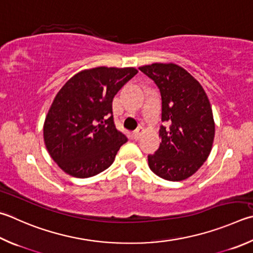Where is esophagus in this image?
I'll return each instance as SVG.
<instances>
[{
    "mask_svg": "<svg viewBox=\"0 0 253 253\" xmlns=\"http://www.w3.org/2000/svg\"><path fill=\"white\" fill-rule=\"evenodd\" d=\"M142 132H144V128L142 127H138L137 129L134 131V134H132V136H134L135 139H139L140 136L142 135Z\"/></svg>",
    "mask_w": 253,
    "mask_h": 253,
    "instance_id": "esophagus-1",
    "label": "esophagus"
}]
</instances>
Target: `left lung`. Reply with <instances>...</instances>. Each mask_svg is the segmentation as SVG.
I'll return each mask as SVG.
<instances>
[{
    "mask_svg": "<svg viewBox=\"0 0 253 253\" xmlns=\"http://www.w3.org/2000/svg\"><path fill=\"white\" fill-rule=\"evenodd\" d=\"M139 70L155 82L162 95V142L148 155L150 170L169 181H181L203 166L212 148L214 122L203 86L173 63H154Z\"/></svg>",
    "mask_w": 253,
    "mask_h": 253,
    "instance_id": "obj_1",
    "label": "left lung"
}]
</instances>
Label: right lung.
Returning <instances> with one entry per match:
<instances>
[{"instance_id":"1","label":"right lung","mask_w":253,"mask_h":253,"mask_svg":"<svg viewBox=\"0 0 253 253\" xmlns=\"http://www.w3.org/2000/svg\"><path fill=\"white\" fill-rule=\"evenodd\" d=\"M138 71L96 67L77 73L52 103L43 127L50 157L63 171L88 178L104 171L127 137L116 129L113 99Z\"/></svg>"}]
</instances>
